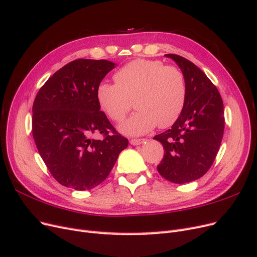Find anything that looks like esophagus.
Listing matches in <instances>:
<instances>
[{
  "instance_id": "1",
  "label": "esophagus",
  "mask_w": 257,
  "mask_h": 257,
  "mask_svg": "<svg viewBox=\"0 0 257 257\" xmlns=\"http://www.w3.org/2000/svg\"><path fill=\"white\" fill-rule=\"evenodd\" d=\"M146 142V139H131L130 141V144L133 145V146H138V145H142Z\"/></svg>"
}]
</instances>
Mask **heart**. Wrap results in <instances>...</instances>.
I'll return each instance as SVG.
<instances>
[{"mask_svg": "<svg viewBox=\"0 0 257 257\" xmlns=\"http://www.w3.org/2000/svg\"><path fill=\"white\" fill-rule=\"evenodd\" d=\"M115 83L97 85L96 99L102 110L115 122L125 118L135 98V113L120 125L122 133L144 135L155 126H172L180 116L186 97L183 73L160 60L136 59L114 75Z\"/></svg>", "mask_w": 257, "mask_h": 257, "instance_id": "obj_1", "label": "heart"}]
</instances>
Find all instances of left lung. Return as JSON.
Instances as JSON below:
<instances>
[{
    "instance_id": "obj_1",
    "label": "left lung",
    "mask_w": 257,
    "mask_h": 257,
    "mask_svg": "<svg viewBox=\"0 0 257 257\" xmlns=\"http://www.w3.org/2000/svg\"><path fill=\"white\" fill-rule=\"evenodd\" d=\"M181 69L186 83L183 110L173 126L154 136L164 148L158 172L166 180L188 183L211 167L224 133V107L219 91L191 61L165 54Z\"/></svg>"
}]
</instances>
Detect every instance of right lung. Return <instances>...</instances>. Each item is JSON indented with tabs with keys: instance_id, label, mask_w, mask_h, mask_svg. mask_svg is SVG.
<instances>
[{
	"instance_id": "right-lung-1",
	"label": "right lung",
	"mask_w": 257,
	"mask_h": 257,
	"mask_svg": "<svg viewBox=\"0 0 257 257\" xmlns=\"http://www.w3.org/2000/svg\"><path fill=\"white\" fill-rule=\"evenodd\" d=\"M115 65L107 60H75L54 73L35 97V145L53 178L67 188L85 191L102 183L128 145L96 99L97 85ZM94 133L104 139H92Z\"/></svg>"
}]
</instances>
